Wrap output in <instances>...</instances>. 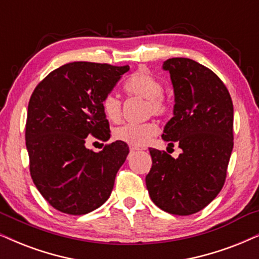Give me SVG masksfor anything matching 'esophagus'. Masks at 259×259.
<instances>
[{
	"label": "esophagus",
	"mask_w": 259,
	"mask_h": 259,
	"mask_svg": "<svg viewBox=\"0 0 259 259\" xmlns=\"http://www.w3.org/2000/svg\"><path fill=\"white\" fill-rule=\"evenodd\" d=\"M140 150H142V149H140V147H138V146H132V145L130 146L131 152H138V151H140Z\"/></svg>",
	"instance_id": "1"
}]
</instances>
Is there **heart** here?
I'll list each match as a JSON object with an SVG mask.
<instances>
[{
    "instance_id": "b5f03b06",
    "label": "heart",
    "mask_w": 259,
    "mask_h": 259,
    "mask_svg": "<svg viewBox=\"0 0 259 259\" xmlns=\"http://www.w3.org/2000/svg\"><path fill=\"white\" fill-rule=\"evenodd\" d=\"M126 93L147 100V112L153 115H165L169 110V102L163 95V84L156 75L149 69L140 68L128 77L125 82ZM102 112L107 119L116 122L121 117V101L116 94L110 93L101 102ZM158 133V127L154 122L123 123L114 130L113 136L119 142L132 146H143Z\"/></svg>"
}]
</instances>
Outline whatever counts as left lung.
Listing matches in <instances>:
<instances>
[{
	"instance_id": "left-lung-1",
	"label": "left lung",
	"mask_w": 259,
	"mask_h": 259,
	"mask_svg": "<svg viewBox=\"0 0 259 259\" xmlns=\"http://www.w3.org/2000/svg\"><path fill=\"white\" fill-rule=\"evenodd\" d=\"M163 69L174 87V116L162 138L179 144L174 158L150 147L146 187L157 207L175 215L203 209L224 187L233 149V103L219 77L189 58H170Z\"/></svg>"
}]
</instances>
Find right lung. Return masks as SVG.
Here are the masks:
<instances>
[{
  "instance_id": "right-lung-1",
  "label": "right lung",
  "mask_w": 259,
  "mask_h": 259,
  "mask_svg": "<svg viewBox=\"0 0 259 259\" xmlns=\"http://www.w3.org/2000/svg\"><path fill=\"white\" fill-rule=\"evenodd\" d=\"M128 65L73 62L53 70L28 103L26 147L29 171L44 199L57 210L83 215L108 200L130 150L114 142L100 152L87 149L88 136L108 140L101 102Z\"/></svg>"
}]
</instances>
